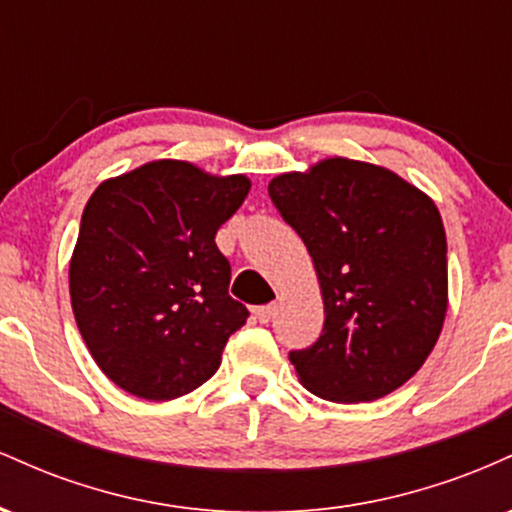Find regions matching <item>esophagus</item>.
<instances>
[{"label": "esophagus", "instance_id": "obj_1", "mask_svg": "<svg viewBox=\"0 0 512 512\" xmlns=\"http://www.w3.org/2000/svg\"><path fill=\"white\" fill-rule=\"evenodd\" d=\"M274 313H276V305L274 303L260 305V308H255V317L262 322V325H267V322L274 317Z\"/></svg>", "mask_w": 512, "mask_h": 512}]
</instances>
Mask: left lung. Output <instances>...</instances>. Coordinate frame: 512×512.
Segmentation results:
<instances>
[{
  "label": "left lung",
  "instance_id": "8db88e82",
  "mask_svg": "<svg viewBox=\"0 0 512 512\" xmlns=\"http://www.w3.org/2000/svg\"><path fill=\"white\" fill-rule=\"evenodd\" d=\"M269 197L308 248L325 325L291 351L303 387L330 402H373L416 373L448 310V243L436 204L392 170L327 158L284 173Z\"/></svg>",
  "mask_w": 512,
  "mask_h": 512
}]
</instances>
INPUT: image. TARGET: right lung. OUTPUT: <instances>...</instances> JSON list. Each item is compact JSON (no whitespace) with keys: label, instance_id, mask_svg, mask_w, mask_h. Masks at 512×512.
<instances>
[{"label":"right lung","instance_id":"right-lung-1","mask_svg":"<svg viewBox=\"0 0 512 512\" xmlns=\"http://www.w3.org/2000/svg\"><path fill=\"white\" fill-rule=\"evenodd\" d=\"M250 192L245 175L154 161L105 180L88 199L69 293L93 361L134 397L166 402L221 366L248 308L228 296L216 231Z\"/></svg>","mask_w":512,"mask_h":512}]
</instances>
